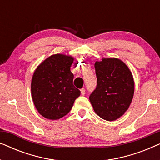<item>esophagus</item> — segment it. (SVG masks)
Listing matches in <instances>:
<instances>
[{"label":"esophagus","mask_w":160,"mask_h":160,"mask_svg":"<svg viewBox=\"0 0 160 160\" xmlns=\"http://www.w3.org/2000/svg\"><path fill=\"white\" fill-rule=\"evenodd\" d=\"M85 92H86V90H85L84 88H82V89H81V94H82V95H84Z\"/></svg>","instance_id":"34e87169"}]
</instances>
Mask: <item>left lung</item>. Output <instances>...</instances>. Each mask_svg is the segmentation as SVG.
<instances>
[{
	"mask_svg": "<svg viewBox=\"0 0 160 160\" xmlns=\"http://www.w3.org/2000/svg\"><path fill=\"white\" fill-rule=\"evenodd\" d=\"M97 87L89 96L94 111L102 119L114 121L121 117L134 95L132 74L117 58H102L95 63Z\"/></svg>",
	"mask_w": 160,
	"mask_h": 160,
	"instance_id": "1",
	"label": "left lung"
}]
</instances>
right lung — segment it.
Wrapping results in <instances>:
<instances>
[{
  "instance_id": "right-lung-1",
  "label": "right lung",
  "mask_w": 160,
  "mask_h": 160,
  "mask_svg": "<svg viewBox=\"0 0 160 160\" xmlns=\"http://www.w3.org/2000/svg\"><path fill=\"white\" fill-rule=\"evenodd\" d=\"M71 56L57 54L37 67L31 82V95L37 111L47 119L56 120L68 114L80 95L73 84Z\"/></svg>"
}]
</instances>
